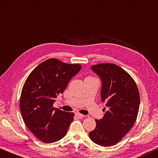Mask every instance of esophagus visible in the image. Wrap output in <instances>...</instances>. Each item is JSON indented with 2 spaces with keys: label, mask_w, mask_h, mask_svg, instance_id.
<instances>
[{
  "label": "esophagus",
  "mask_w": 158,
  "mask_h": 158,
  "mask_svg": "<svg viewBox=\"0 0 158 158\" xmlns=\"http://www.w3.org/2000/svg\"><path fill=\"white\" fill-rule=\"evenodd\" d=\"M76 117L78 118H84V117L85 116L83 115V114H81V113H79V112H76Z\"/></svg>",
  "instance_id": "34e87169"
}]
</instances>
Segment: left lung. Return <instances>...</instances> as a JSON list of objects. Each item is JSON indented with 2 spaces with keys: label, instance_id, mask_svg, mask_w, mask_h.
I'll use <instances>...</instances> for the list:
<instances>
[{
  "label": "left lung",
  "instance_id": "8db88e82",
  "mask_svg": "<svg viewBox=\"0 0 158 158\" xmlns=\"http://www.w3.org/2000/svg\"><path fill=\"white\" fill-rule=\"evenodd\" d=\"M92 69L101 78V100L108 108L103 118L96 119V128L89 135L96 144L111 146L119 142L136 121L139 89L129 73L115 64H98Z\"/></svg>",
  "mask_w": 158,
  "mask_h": 158
}]
</instances>
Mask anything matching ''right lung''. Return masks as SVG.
I'll return each mask as SVG.
<instances>
[{
	"instance_id": "obj_1",
	"label": "right lung",
	"mask_w": 158,
	"mask_h": 158,
	"mask_svg": "<svg viewBox=\"0 0 158 158\" xmlns=\"http://www.w3.org/2000/svg\"><path fill=\"white\" fill-rule=\"evenodd\" d=\"M81 67L50 58L27 77L20 96V110L27 128L43 142H55L66 135L74 113L56 109L53 103Z\"/></svg>"
}]
</instances>
